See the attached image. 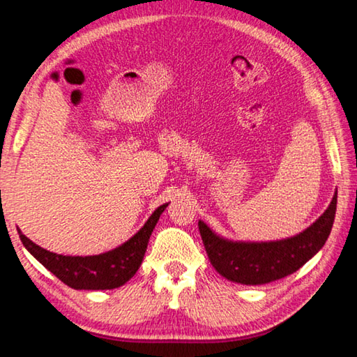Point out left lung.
<instances>
[{"label": "left lung", "mask_w": 357, "mask_h": 357, "mask_svg": "<svg viewBox=\"0 0 357 357\" xmlns=\"http://www.w3.org/2000/svg\"><path fill=\"white\" fill-rule=\"evenodd\" d=\"M337 211V190L331 205L310 227L289 238L238 241L224 238L199 220V230L209 262L229 281L246 286L267 284L284 278L316 256L329 238Z\"/></svg>", "instance_id": "left-lung-1"}]
</instances>
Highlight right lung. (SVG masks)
Returning <instances> with one entry per match:
<instances>
[{
	"label": "right lung",
	"mask_w": 357,
	"mask_h": 357,
	"mask_svg": "<svg viewBox=\"0 0 357 357\" xmlns=\"http://www.w3.org/2000/svg\"><path fill=\"white\" fill-rule=\"evenodd\" d=\"M168 203L158 206L149 219L146 220L132 238H128L114 250L97 254V256H63V254L50 252L38 246L30 238L22 234L19 236L26 251L43 264L50 273H54L66 286L77 291H105L116 289L126 284L137 273L144 252L148 250V243L152 230L160 219V214L165 211Z\"/></svg>",
	"instance_id": "add662e5"
}]
</instances>
